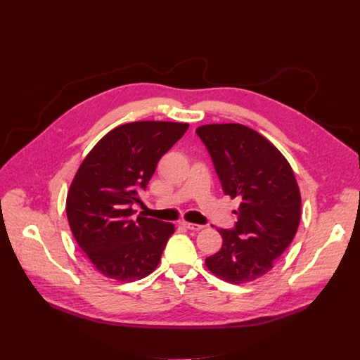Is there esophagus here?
<instances>
[{
  "mask_svg": "<svg viewBox=\"0 0 360 360\" xmlns=\"http://www.w3.org/2000/svg\"><path fill=\"white\" fill-rule=\"evenodd\" d=\"M181 225L188 228V229H191V231H200V229H203V225H198V224H192V222H186V221H182Z\"/></svg>",
  "mask_w": 360,
  "mask_h": 360,
  "instance_id": "34e87169",
  "label": "esophagus"
}]
</instances>
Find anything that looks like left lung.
<instances>
[{
    "mask_svg": "<svg viewBox=\"0 0 360 360\" xmlns=\"http://www.w3.org/2000/svg\"><path fill=\"white\" fill-rule=\"evenodd\" d=\"M207 146L225 195L240 200L232 229H219L221 250L205 261L229 283L268 274L293 240L300 221V192L282 153L261 134L240 124L196 129Z\"/></svg>",
    "mask_w": 360,
    "mask_h": 360,
    "instance_id": "8db88e82",
    "label": "left lung"
}]
</instances>
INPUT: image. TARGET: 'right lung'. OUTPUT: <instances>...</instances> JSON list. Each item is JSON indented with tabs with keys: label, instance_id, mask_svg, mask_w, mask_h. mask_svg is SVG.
I'll return each mask as SVG.
<instances>
[{
	"label": "right lung",
	"instance_id": "add662e5",
	"mask_svg": "<svg viewBox=\"0 0 360 360\" xmlns=\"http://www.w3.org/2000/svg\"><path fill=\"white\" fill-rule=\"evenodd\" d=\"M188 124L139 121L117 127L85 157L70 186L67 217L92 265L107 278L134 282L155 271L175 226L139 215L157 164Z\"/></svg>",
	"mask_w": 360,
	"mask_h": 360
}]
</instances>
